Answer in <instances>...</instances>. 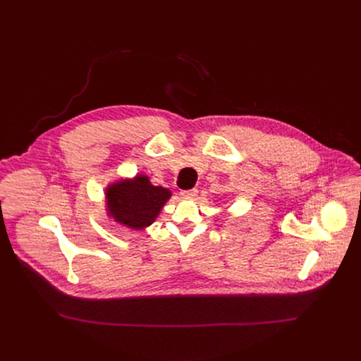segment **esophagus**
Instances as JSON below:
<instances>
[{
    "mask_svg": "<svg viewBox=\"0 0 361 361\" xmlns=\"http://www.w3.org/2000/svg\"><path fill=\"white\" fill-rule=\"evenodd\" d=\"M197 192H198V190H197V188L183 190V191H181V195H183L184 198H194V197H197Z\"/></svg>",
    "mask_w": 361,
    "mask_h": 361,
    "instance_id": "obj_1",
    "label": "esophagus"
}]
</instances>
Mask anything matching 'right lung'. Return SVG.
<instances>
[{"mask_svg":"<svg viewBox=\"0 0 361 361\" xmlns=\"http://www.w3.org/2000/svg\"><path fill=\"white\" fill-rule=\"evenodd\" d=\"M170 197L169 188L152 185L149 178L141 174L113 183L106 190L109 216L133 230H142L152 224Z\"/></svg>","mask_w":361,"mask_h":361,"instance_id":"1","label":"right lung"}]
</instances>
